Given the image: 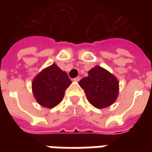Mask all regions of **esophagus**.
Wrapping results in <instances>:
<instances>
[{"label": "esophagus", "instance_id": "1", "mask_svg": "<svg viewBox=\"0 0 152 152\" xmlns=\"http://www.w3.org/2000/svg\"><path fill=\"white\" fill-rule=\"evenodd\" d=\"M80 79H81L80 77H76L75 79H73V81H75V82H79V80H80Z\"/></svg>", "mask_w": 152, "mask_h": 152}]
</instances>
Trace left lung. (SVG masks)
Segmentation results:
<instances>
[{
    "label": "left lung",
    "mask_w": 152,
    "mask_h": 152,
    "mask_svg": "<svg viewBox=\"0 0 152 152\" xmlns=\"http://www.w3.org/2000/svg\"><path fill=\"white\" fill-rule=\"evenodd\" d=\"M79 85L85 91L89 102L98 109L113 105L119 93L118 79L100 66L91 68L88 76L81 79Z\"/></svg>",
    "instance_id": "left-lung-1"
}]
</instances>
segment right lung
<instances>
[{
	"instance_id": "right-lung-1",
	"label": "right lung",
	"mask_w": 152,
	"mask_h": 152,
	"mask_svg": "<svg viewBox=\"0 0 152 152\" xmlns=\"http://www.w3.org/2000/svg\"><path fill=\"white\" fill-rule=\"evenodd\" d=\"M72 81L67 73L56 63L44 68L32 81V91L41 107L53 108L62 101L65 91Z\"/></svg>"
}]
</instances>
